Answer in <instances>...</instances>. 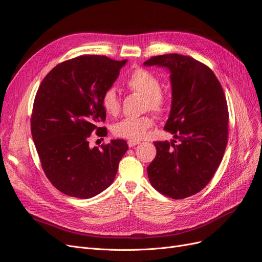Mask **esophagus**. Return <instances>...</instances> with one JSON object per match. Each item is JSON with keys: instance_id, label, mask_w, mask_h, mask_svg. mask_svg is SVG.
I'll return each mask as SVG.
<instances>
[{"instance_id": "obj_1", "label": "esophagus", "mask_w": 262, "mask_h": 262, "mask_svg": "<svg viewBox=\"0 0 262 262\" xmlns=\"http://www.w3.org/2000/svg\"><path fill=\"white\" fill-rule=\"evenodd\" d=\"M138 144H140V141H133V140H129V141H128L129 147H133V146H136V145H138Z\"/></svg>"}]
</instances>
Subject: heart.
Returning a JSON list of instances; mask_svg holds the SVG:
<instances>
[{
  "mask_svg": "<svg viewBox=\"0 0 262 262\" xmlns=\"http://www.w3.org/2000/svg\"><path fill=\"white\" fill-rule=\"evenodd\" d=\"M125 86L134 93L144 96V109H150L157 114L165 113L167 108V98L161 91V82L158 77L144 69H137L125 80ZM101 107L109 116H117L120 112V99L113 87L106 90L101 96ZM154 117L150 114L140 117H129L117 122L114 128L116 137L141 140L146 131L153 125Z\"/></svg>",
  "mask_w": 262,
  "mask_h": 262,
  "instance_id": "1",
  "label": "heart"
}]
</instances>
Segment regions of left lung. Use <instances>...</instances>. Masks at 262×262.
<instances>
[{
	"label": "left lung",
	"instance_id": "8db88e82",
	"mask_svg": "<svg viewBox=\"0 0 262 262\" xmlns=\"http://www.w3.org/2000/svg\"><path fill=\"white\" fill-rule=\"evenodd\" d=\"M144 66L169 70L172 99L165 130L176 139L154 142L157 153L147 167L148 179L162 194L185 199L209 184L223 158L228 138L225 95L212 70L191 57L157 55Z\"/></svg>",
	"mask_w": 262,
	"mask_h": 262
}]
</instances>
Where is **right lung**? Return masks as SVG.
I'll use <instances>...</instances> for the list:
<instances>
[{
    "instance_id": "add662e5",
    "label": "right lung",
    "mask_w": 262,
    "mask_h": 262,
    "mask_svg": "<svg viewBox=\"0 0 262 262\" xmlns=\"http://www.w3.org/2000/svg\"><path fill=\"white\" fill-rule=\"evenodd\" d=\"M125 63L81 55L54 67L39 86L31 136L47 178L62 193L90 199L113 184L128 144L112 140L99 149L90 147L89 140L94 131L105 137L101 96Z\"/></svg>"
}]
</instances>
